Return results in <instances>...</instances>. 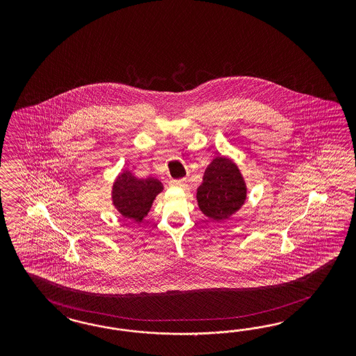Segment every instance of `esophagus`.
Listing matches in <instances>:
<instances>
[{"instance_id":"1","label":"esophagus","mask_w":356,"mask_h":356,"mask_svg":"<svg viewBox=\"0 0 356 356\" xmlns=\"http://www.w3.org/2000/svg\"><path fill=\"white\" fill-rule=\"evenodd\" d=\"M171 185H172V186H176V188H185V186L188 185V180H186V179L172 180V181H171Z\"/></svg>"}]
</instances>
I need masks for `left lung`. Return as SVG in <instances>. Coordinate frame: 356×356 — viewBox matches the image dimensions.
<instances>
[{"label": "left lung", "instance_id": "8db88e82", "mask_svg": "<svg viewBox=\"0 0 356 356\" xmlns=\"http://www.w3.org/2000/svg\"><path fill=\"white\" fill-rule=\"evenodd\" d=\"M245 195V184L236 165L226 158H216L206 168L197 201L206 216L223 220L241 207Z\"/></svg>", "mask_w": 356, "mask_h": 356}]
</instances>
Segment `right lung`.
<instances>
[{
  "label": "right lung",
  "mask_w": 356,
  "mask_h": 356,
  "mask_svg": "<svg viewBox=\"0 0 356 356\" xmlns=\"http://www.w3.org/2000/svg\"><path fill=\"white\" fill-rule=\"evenodd\" d=\"M162 189V183L156 179H137L130 172L121 173L113 185V204L121 216L140 222Z\"/></svg>",
  "instance_id": "1"
}]
</instances>
